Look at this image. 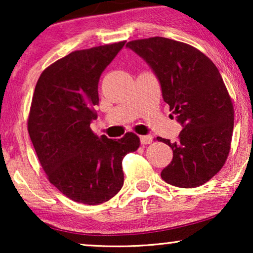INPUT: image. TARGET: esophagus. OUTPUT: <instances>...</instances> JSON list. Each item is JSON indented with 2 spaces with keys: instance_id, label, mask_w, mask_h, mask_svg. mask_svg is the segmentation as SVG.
<instances>
[{
  "instance_id": "34e87169",
  "label": "esophagus",
  "mask_w": 253,
  "mask_h": 253,
  "mask_svg": "<svg viewBox=\"0 0 253 253\" xmlns=\"http://www.w3.org/2000/svg\"><path fill=\"white\" fill-rule=\"evenodd\" d=\"M153 141V137L152 136H140V143L143 145H148Z\"/></svg>"
}]
</instances>
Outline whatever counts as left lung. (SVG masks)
I'll use <instances>...</instances> for the list:
<instances>
[{
	"mask_svg": "<svg viewBox=\"0 0 253 253\" xmlns=\"http://www.w3.org/2000/svg\"><path fill=\"white\" fill-rule=\"evenodd\" d=\"M126 47L153 69L165 102L183 126L175 143L157 138L172 150L162 179L178 188L203 185L223 167L234 129L233 101L219 70L199 49L167 38L129 41Z\"/></svg>",
	"mask_w": 253,
	"mask_h": 253,
	"instance_id": "left-lung-1",
	"label": "left lung"
}]
</instances>
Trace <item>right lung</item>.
Returning <instances> with one entry per match:
<instances>
[{
  "mask_svg": "<svg viewBox=\"0 0 253 253\" xmlns=\"http://www.w3.org/2000/svg\"><path fill=\"white\" fill-rule=\"evenodd\" d=\"M126 41L75 50L40 75L31 103L27 130L47 178L74 202L100 205L122 189V160L140 139L99 138L92 120L99 105L100 76Z\"/></svg>",
  "mask_w": 253,
  "mask_h": 253,
  "instance_id": "1",
  "label": "right lung"
}]
</instances>
